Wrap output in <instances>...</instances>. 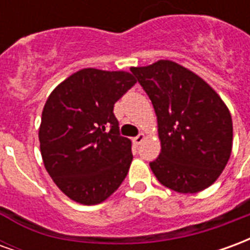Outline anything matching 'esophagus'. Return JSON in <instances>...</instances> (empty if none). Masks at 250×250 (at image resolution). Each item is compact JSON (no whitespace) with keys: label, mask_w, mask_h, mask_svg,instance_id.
Returning <instances> with one entry per match:
<instances>
[{"label":"esophagus","mask_w":250,"mask_h":250,"mask_svg":"<svg viewBox=\"0 0 250 250\" xmlns=\"http://www.w3.org/2000/svg\"><path fill=\"white\" fill-rule=\"evenodd\" d=\"M145 138H146V136H145V134H139V135L135 136V138L132 139V142H134V145H136V146H139L142 142L145 141Z\"/></svg>","instance_id":"1"}]
</instances>
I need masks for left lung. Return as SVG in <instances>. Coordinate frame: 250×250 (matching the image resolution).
<instances>
[{
	"mask_svg": "<svg viewBox=\"0 0 250 250\" xmlns=\"http://www.w3.org/2000/svg\"><path fill=\"white\" fill-rule=\"evenodd\" d=\"M151 100L161 141L150 162L166 188L193 194L213 185L229 161L233 123L226 104L204 79L170 60L131 68Z\"/></svg>",
	"mask_w": 250,
	"mask_h": 250,
	"instance_id": "1",
	"label": "left lung"
}]
</instances>
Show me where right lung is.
I'll return each instance as SVG.
<instances>
[{
	"label": "right lung",
	"instance_id": "obj_1",
	"mask_svg": "<svg viewBox=\"0 0 250 250\" xmlns=\"http://www.w3.org/2000/svg\"><path fill=\"white\" fill-rule=\"evenodd\" d=\"M135 83L130 72L84 68L46 100L39 130L41 157L72 201L102 204L125 181L132 162L131 141L120 136L114 104Z\"/></svg>",
	"mask_w": 250,
	"mask_h": 250
}]
</instances>
